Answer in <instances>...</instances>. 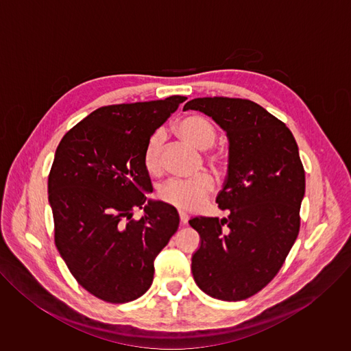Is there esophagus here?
<instances>
[{"label":"esophagus","mask_w":351,"mask_h":351,"mask_svg":"<svg viewBox=\"0 0 351 351\" xmlns=\"http://www.w3.org/2000/svg\"><path fill=\"white\" fill-rule=\"evenodd\" d=\"M179 218H180V225H182V226L187 225V222H189V217H187V214H184V213H179Z\"/></svg>","instance_id":"esophagus-1"}]
</instances>
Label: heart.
<instances>
[{"label": "heart", "mask_w": 351, "mask_h": 351, "mask_svg": "<svg viewBox=\"0 0 351 351\" xmlns=\"http://www.w3.org/2000/svg\"><path fill=\"white\" fill-rule=\"evenodd\" d=\"M178 133L190 144L199 149L211 147L217 138L214 125L202 115H187L176 125ZM162 134L154 132L148 137L143 149V165L147 172L157 173L161 168ZM213 161H219L218 156ZM215 182L211 175L202 173L194 179H172L158 189V198L162 203L182 211H195L202 207L207 197L214 191Z\"/></svg>", "instance_id": "1"}]
</instances>
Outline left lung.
<instances>
[{
    "instance_id": "left-lung-1",
    "label": "left lung",
    "mask_w": 351,
    "mask_h": 351,
    "mask_svg": "<svg viewBox=\"0 0 351 351\" xmlns=\"http://www.w3.org/2000/svg\"><path fill=\"white\" fill-rule=\"evenodd\" d=\"M183 110L211 117L229 138L228 176L217 203L230 215L189 221L202 237L193 278L208 295L240 302L276 276L298 236L304 167L289 128L254 101L203 97Z\"/></svg>"
}]
</instances>
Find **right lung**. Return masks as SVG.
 I'll list each match as a JSON object with an SVG mask.
<instances>
[{"label": "right lung", "mask_w": 351, "mask_h": 351, "mask_svg": "<svg viewBox=\"0 0 351 351\" xmlns=\"http://www.w3.org/2000/svg\"><path fill=\"white\" fill-rule=\"evenodd\" d=\"M183 95L95 110L62 137L48 175L54 241L77 283L107 303H129L153 283L154 260L179 228L165 203H148V140Z\"/></svg>", "instance_id": "obj_1"}]
</instances>
